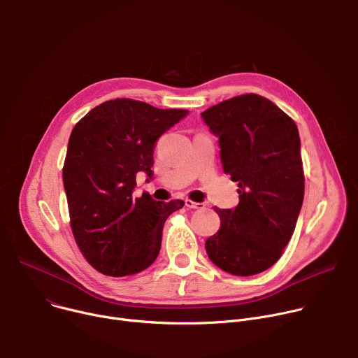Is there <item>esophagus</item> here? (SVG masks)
I'll return each mask as SVG.
<instances>
[{"label":"esophagus","mask_w":358,"mask_h":358,"mask_svg":"<svg viewBox=\"0 0 358 358\" xmlns=\"http://www.w3.org/2000/svg\"><path fill=\"white\" fill-rule=\"evenodd\" d=\"M185 207L187 208H194V210H202L203 207H206V203L203 202H195V201H191V199H185Z\"/></svg>","instance_id":"obj_1"}]
</instances>
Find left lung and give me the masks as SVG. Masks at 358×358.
<instances>
[{"label": "left lung", "mask_w": 358, "mask_h": 358, "mask_svg": "<svg viewBox=\"0 0 358 358\" xmlns=\"http://www.w3.org/2000/svg\"><path fill=\"white\" fill-rule=\"evenodd\" d=\"M220 137L224 173L238 182L234 210L206 242L208 258L235 276L275 265L290 241L304 196L300 137L294 122L266 97L248 93L201 113Z\"/></svg>", "instance_id": "1"}]
</instances>
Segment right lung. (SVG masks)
Returning a JSON list of instances; mask_svg holds the SVG:
<instances>
[{"instance_id": "right-lung-1", "label": "right lung", "mask_w": 358, "mask_h": 358, "mask_svg": "<svg viewBox=\"0 0 358 358\" xmlns=\"http://www.w3.org/2000/svg\"><path fill=\"white\" fill-rule=\"evenodd\" d=\"M133 99L108 100L73 127L64 164L71 228L86 261L108 276H129L159 257L166 220L182 199L134 198L136 176L151 180L159 137L185 117Z\"/></svg>"}]
</instances>
